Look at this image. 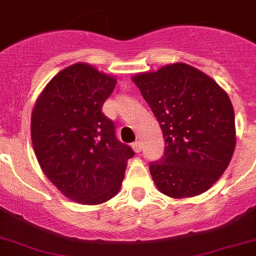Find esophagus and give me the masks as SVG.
Listing matches in <instances>:
<instances>
[{
	"label": "esophagus",
	"instance_id": "34e87169",
	"mask_svg": "<svg viewBox=\"0 0 256 256\" xmlns=\"http://www.w3.org/2000/svg\"><path fill=\"white\" fill-rule=\"evenodd\" d=\"M132 148L134 150V152H140V150H142V144H140V140H136V142L132 144Z\"/></svg>",
	"mask_w": 256,
	"mask_h": 256
}]
</instances>
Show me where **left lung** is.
<instances>
[{
  "mask_svg": "<svg viewBox=\"0 0 256 256\" xmlns=\"http://www.w3.org/2000/svg\"><path fill=\"white\" fill-rule=\"evenodd\" d=\"M160 123L165 152L150 164L157 189L171 198L204 193L221 178L236 146L235 112L226 91L185 63L133 76Z\"/></svg>",
  "mask_w": 256,
  "mask_h": 256,
  "instance_id": "left-lung-1",
  "label": "left lung"
}]
</instances>
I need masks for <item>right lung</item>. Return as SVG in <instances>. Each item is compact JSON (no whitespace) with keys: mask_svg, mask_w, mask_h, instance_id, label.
Wrapping results in <instances>:
<instances>
[{"mask_svg":"<svg viewBox=\"0 0 256 256\" xmlns=\"http://www.w3.org/2000/svg\"><path fill=\"white\" fill-rule=\"evenodd\" d=\"M116 77L74 63L49 81L32 114V140L46 176L68 199L100 204L118 194L134 156L116 137L102 105Z\"/></svg>","mask_w":256,"mask_h":256,"instance_id":"obj_1","label":"right lung"}]
</instances>
